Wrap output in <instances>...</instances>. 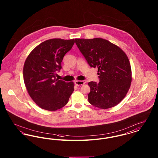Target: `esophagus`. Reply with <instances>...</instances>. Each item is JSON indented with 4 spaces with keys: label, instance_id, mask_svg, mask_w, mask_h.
I'll return each instance as SVG.
<instances>
[{
    "label": "esophagus",
    "instance_id": "1",
    "mask_svg": "<svg viewBox=\"0 0 158 158\" xmlns=\"http://www.w3.org/2000/svg\"><path fill=\"white\" fill-rule=\"evenodd\" d=\"M74 83L77 86H81V85H82L85 84V82L82 81H76L74 82Z\"/></svg>",
    "mask_w": 158,
    "mask_h": 158
}]
</instances>
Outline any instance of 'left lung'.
Segmentation results:
<instances>
[{"label": "left lung", "instance_id": "obj_1", "mask_svg": "<svg viewBox=\"0 0 158 158\" xmlns=\"http://www.w3.org/2000/svg\"><path fill=\"white\" fill-rule=\"evenodd\" d=\"M75 43L91 67L98 68L100 82H89V102L109 109L125 98L132 81L130 61L123 51L102 38L75 39Z\"/></svg>", "mask_w": 158, "mask_h": 158}]
</instances>
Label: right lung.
Returning <instances> with one entry per match:
<instances>
[{"label":"right lung","instance_id":"obj_1","mask_svg":"<svg viewBox=\"0 0 158 158\" xmlns=\"http://www.w3.org/2000/svg\"><path fill=\"white\" fill-rule=\"evenodd\" d=\"M74 39H51L35 48L27 57L23 77L31 99L40 108L55 111L64 107L74 91V83L56 79V72Z\"/></svg>","mask_w":158,"mask_h":158}]
</instances>
